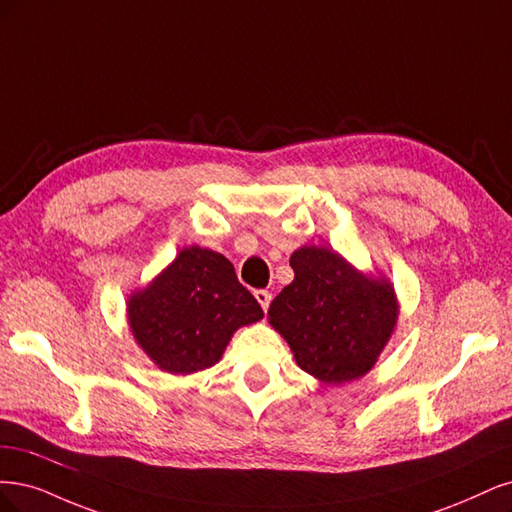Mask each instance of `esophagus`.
<instances>
[{
	"instance_id": "1",
	"label": "esophagus",
	"mask_w": 512,
	"mask_h": 512,
	"mask_svg": "<svg viewBox=\"0 0 512 512\" xmlns=\"http://www.w3.org/2000/svg\"><path fill=\"white\" fill-rule=\"evenodd\" d=\"M255 300L259 302V306L263 308V312H268L270 302H272V293H270V291H263V289H259V291H255Z\"/></svg>"
}]
</instances>
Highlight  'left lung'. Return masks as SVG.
<instances>
[{
    "mask_svg": "<svg viewBox=\"0 0 512 512\" xmlns=\"http://www.w3.org/2000/svg\"><path fill=\"white\" fill-rule=\"evenodd\" d=\"M293 283L270 304L268 319L298 366L327 385L368 374L398 323L387 278L368 276L325 246L291 255Z\"/></svg>",
    "mask_w": 512,
    "mask_h": 512,
    "instance_id": "1",
    "label": "left lung"
}]
</instances>
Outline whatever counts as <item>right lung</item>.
I'll return each instance as SVG.
<instances>
[{"label": "right lung", "instance_id": "obj_1", "mask_svg": "<svg viewBox=\"0 0 512 512\" xmlns=\"http://www.w3.org/2000/svg\"><path fill=\"white\" fill-rule=\"evenodd\" d=\"M263 319L232 261L202 246H187L170 266L127 300V323L159 370L193 374L221 359L242 325Z\"/></svg>", "mask_w": 512, "mask_h": 512}]
</instances>
